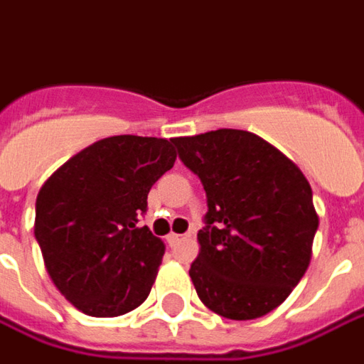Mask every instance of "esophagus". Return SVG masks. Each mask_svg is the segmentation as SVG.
I'll use <instances>...</instances> for the list:
<instances>
[{"instance_id":"1","label":"esophagus","mask_w":364,"mask_h":364,"mask_svg":"<svg viewBox=\"0 0 364 364\" xmlns=\"http://www.w3.org/2000/svg\"><path fill=\"white\" fill-rule=\"evenodd\" d=\"M166 240H168V244H170V245H176L178 242L182 240V235H180V234H170Z\"/></svg>"}]
</instances>
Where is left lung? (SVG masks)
<instances>
[{"label": "left lung", "instance_id": "1", "mask_svg": "<svg viewBox=\"0 0 364 364\" xmlns=\"http://www.w3.org/2000/svg\"><path fill=\"white\" fill-rule=\"evenodd\" d=\"M172 142L206 190V225L190 267L198 297L225 319L267 315L311 262L319 218L307 178L247 130H210Z\"/></svg>", "mask_w": 364, "mask_h": 364}]
</instances>
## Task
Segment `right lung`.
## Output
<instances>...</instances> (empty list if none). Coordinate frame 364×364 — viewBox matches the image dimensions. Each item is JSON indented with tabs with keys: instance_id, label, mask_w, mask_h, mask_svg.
Masks as SVG:
<instances>
[{
	"instance_id": "1",
	"label": "right lung",
	"mask_w": 364,
	"mask_h": 364,
	"mask_svg": "<svg viewBox=\"0 0 364 364\" xmlns=\"http://www.w3.org/2000/svg\"><path fill=\"white\" fill-rule=\"evenodd\" d=\"M174 142L109 136L67 160L35 202V240L55 287L91 317H119L149 297L164 244L146 225L150 188L174 166Z\"/></svg>"
}]
</instances>
